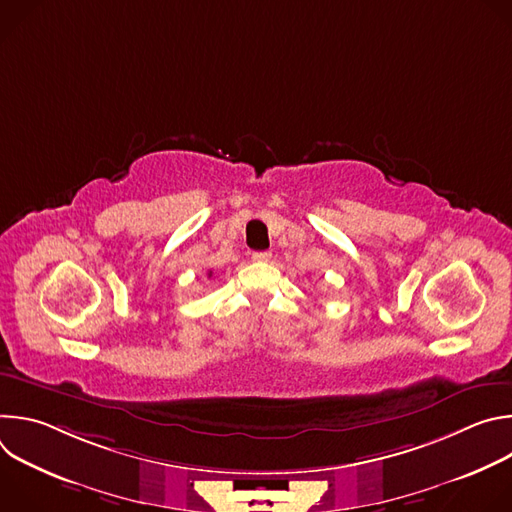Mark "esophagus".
Segmentation results:
<instances>
[{
  "label": "esophagus",
  "instance_id": "obj_1",
  "mask_svg": "<svg viewBox=\"0 0 512 512\" xmlns=\"http://www.w3.org/2000/svg\"><path fill=\"white\" fill-rule=\"evenodd\" d=\"M269 259H271L269 251H255L253 253V261H257V263H267Z\"/></svg>",
  "mask_w": 512,
  "mask_h": 512
}]
</instances>
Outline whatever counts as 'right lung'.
Returning a JSON list of instances; mask_svg holds the SVG:
<instances>
[{"instance_id":"right-lung-1","label":"right lung","mask_w":512,"mask_h":512,"mask_svg":"<svg viewBox=\"0 0 512 512\" xmlns=\"http://www.w3.org/2000/svg\"><path fill=\"white\" fill-rule=\"evenodd\" d=\"M210 275H212V271H208V277H210Z\"/></svg>"}]
</instances>
